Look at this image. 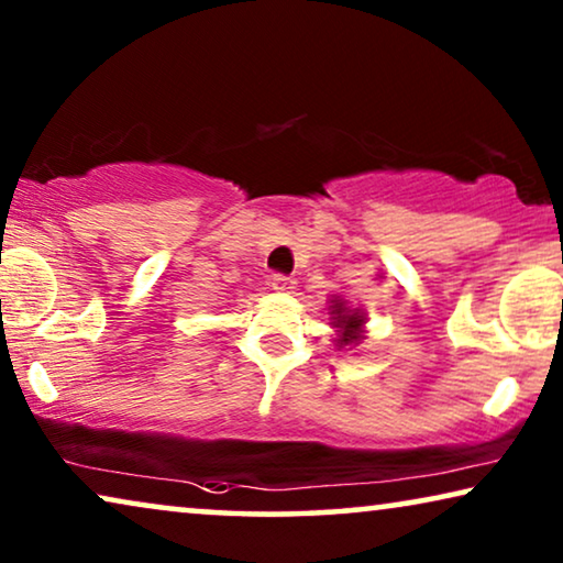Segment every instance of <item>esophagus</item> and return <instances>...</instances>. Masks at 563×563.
Listing matches in <instances>:
<instances>
[{"instance_id": "obj_1", "label": "esophagus", "mask_w": 563, "mask_h": 563, "mask_svg": "<svg viewBox=\"0 0 563 563\" xmlns=\"http://www.w3.org/2000/svg\"><path fill=\"white\" fill-rule=\"evenodd\" d=\"M295 279H291V276H284V274H274L272 276V289H276V291H282V295H287V291H291L295 289Z\"/></svg>"}]
</instances>
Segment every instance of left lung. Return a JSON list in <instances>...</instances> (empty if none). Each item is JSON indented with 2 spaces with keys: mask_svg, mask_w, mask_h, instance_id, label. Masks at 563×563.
I'll return each instance as SVG.
<instances>
[{
  "mask_svg": "<svg viewBox=\"0 0 563 563\" xmlns=\"http://www.w3.org/2000/svg\"><path fill=\"white\" fill-rule=\"evenodd\" d=\"M328 314H330V325L335 328V345L338 351L345 349H356V345L366 338V314L358 307H353L349 299L341 295L330 297L328 305Z\"/></svg>",
  "mask_w": 563,
  "mask_h": 563,
  "instance_id": "8db88e82",
  "label": "left lung"
}]
</instances>
